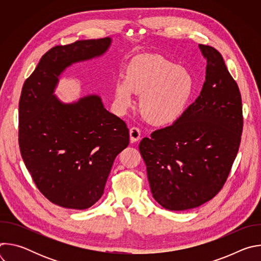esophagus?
I'll list each match as a JSON object with an SVG mask.
<instances>
[{
    "mask_svg": "<svg viewBox=\"0 0 261 261\" xmlns=\"http://www.w3.org/2000/svg\"><path fill=\"white\" fill-rule=\"evenodd\" d=\"M141 138L140 130L137 127H132L130 129V139L132 142H136Z\"/></svg>",
    "mask_w": 261,
    "mask_h": 261,
    "instance_id": "obj_1",
    "label": "esophagus"
}]
</instances>
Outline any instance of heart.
Segmentation results:
<instances>
[{"mask_svg": "<svg viewBox=\"0 0 261 261\" xmlns=\"http://www.w3.org/2000/svg\"><path fill=\"white\" fill-rule=\"evenodd\" d=\"M194 80L185 68L157 55H140L128 65L126 75L115 83V103L124 111L140 94L139 109L156 125L172 123L180 117L193 94Z\"/></svg>", "mask_w": 261, "mask_h": 261, "instance_id": "1", "label": "heart"}]
</instances>
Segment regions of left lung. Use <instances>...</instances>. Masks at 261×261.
Returning a JSON list of instances; mask_svg holds the SVG:
<instances>
[{
    "label": "left lung",
    "mask_w": 261,
    "mask_h": 261,
    "mask_svg": "<svg viewBox=\"0 0 261 261\" xmlns=\"http://www.w3.org/2000/svg\"><path fill=\"white\" fill-rule=\"evenodd\" d=\"M206 60L200 95L170 126L139 143L155 200L169 211L197 207L224 186L239 152L242 97L221 54L199 44Z\"/></svg>",
    "instance_id": "left-lung-1"
}]
</instances>
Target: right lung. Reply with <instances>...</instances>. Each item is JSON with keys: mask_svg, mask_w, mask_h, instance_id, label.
Masks as SVG:
<instances>
[{"mask_svg": "<svg viewBox=\"0 0 261 261\" xmlns=\"http://www.w3.org/2000/svg\"><path fill=\"white\" fill-rule=\"evenodd\" d=\"M109 37L58 45L42 56L23 84L18 142L39 191L62 207L86 210L104 192L116 157L129 144L126 123L97 95L63 103L54 95L63 71L102 56Z\"/></svg>", "mask_w": 261, "mask_h": 261, "instance_id": "1", "label": "right lung"}]
</instances>
